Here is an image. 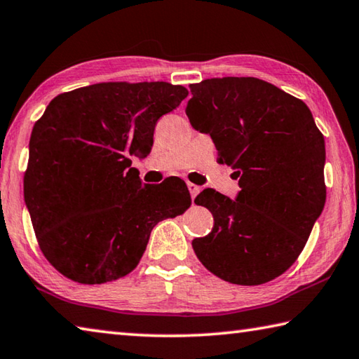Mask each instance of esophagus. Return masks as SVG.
<instances>
[{"instance_id": "obj_1", "label": "esophagus", "mask_w": 359, "mask_h": 359, "mask_svg": "<svg viewBox=\"0 0 359 359\" xmlns=\"http://www.w3.org/2000/svg\"><path fill=\"white\" fill-rule=\"evenodd\" d=\"M187 187H188V190H190V194H191V198L194 199L199 194V191H201V188L198 187V185H194V184H191V182H188L187 184Z\"/></svg>"}]
</instances>
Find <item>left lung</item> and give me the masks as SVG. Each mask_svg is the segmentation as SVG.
<instances>
[{"label": "left lung", "mask_w": 359, "mask_h": 359, "mask_svg": "<svg viewBox=\"0 0 359 359\" xmlns=\"http://www.w3.org/2000/svg\"><path fill=\"white\" fill-rule=\"evenodd\" d=\"M190 90L188 119L210 135L242 188L236 199L212 188L198 194L215 224L193 250L227 283L265 284L290 269L323 210V135L303 100L259 78H208Z\"/></svg>", "instance_id": "1"}]
</instances>
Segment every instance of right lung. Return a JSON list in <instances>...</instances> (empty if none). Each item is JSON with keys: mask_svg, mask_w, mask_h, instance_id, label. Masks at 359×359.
<instances>
[{"mask_svg": "<svg viewBox=\"0 0 359 359\" xmlns=\"http://www.w3.org/2000/svg\"><path fill=\"white\" fill-rule=\"evenodd\" d=\"M188 95L166 81L97 83L55 97L32 127L25 201L48 262L81 284H103L140 264L155 224L184 213V180L142 185L154 130Z\"/></svg>", "mask_w": 359, "mask_h": 359, "instance_id": "obj_1", "label": "right lung"}]
</instances>
